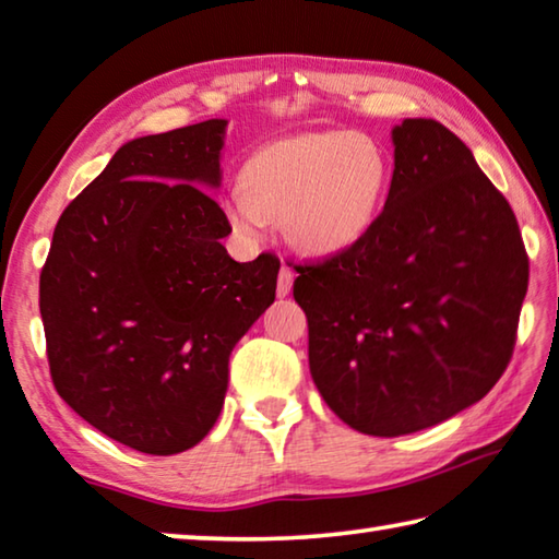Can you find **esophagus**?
I'll return each mask as SVG.
<instances>
[{"label": "esophagus", "mask_w": 559, "mask_h": 559, "mask_svg": "<svg viewBox=\"0 0 559 559\" xmlns=\"http://www.w3.org/2000/svg\"><path fill=\"white\" fill-rule=\"evenodd\" d=\"M294 278H296L294 269H290V265L283 263V265H281V271H278V283H276L278 296H288V294H290V288H294Z\"/></svg>", "instance_id": "obj_1"}]
</instances>
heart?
<instances>
[{
    "label": "heart",
    "instance_id": "b5f03b06",
    "mask_svg": "<svg viewBox=\"0 0 559 559\" xmlns=\"http://www.w3.org/2000/svg\"><path fill=\"white\" fill-rule=\"evenodd\" d=\"M391 176V158L373 136L306 131L255 148L243 179L224 189L221 211L246 241H261L273 218L298 251L335 255L373 231Z\"/></svg>",
    "mask_w": 559,
    "mask_h": 559
}]
</instances>
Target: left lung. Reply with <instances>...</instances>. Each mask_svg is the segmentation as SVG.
<instances>
[{
  "label": "left lung",
  "instance_id": "left-lung-1",
  "mask_svg": "<svg viewBox=\"0 0 559 559\" xmlns=\"http://www.w3.org/2000/svg\"><path fill=\"white\" fill-rule=\"evenodd\" d=\"M395 168L358 246L298 265L308 362L343 423L395 438L453 418L515 348L530 263L510 203L432 119L393 129Z\"/></svg>",
  "mask_w": 559,
  "mask_h": 559
}]
</instances>
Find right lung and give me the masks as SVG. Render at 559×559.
Returning a JSON list of instances; mask_svg holds the SVG:
<instances>
[{
	"mask_svg": "<svg viewBox=\"0 0 559 559\" xmlns=\"http://www.w3.org/2000/svg\"><path fill=\"white\" fill-rule=\"evenodd\" d=\"M226 123L123 144L59 216L39 276L57 393L146 455L209 436L234 345L276 298V255L238 263L221 243Z\"/></svg>",
	"mask_w": 559,
	"mask_h": 559,
	"instance_id": "1",
	"label": "right lung"
}]
</instances>
